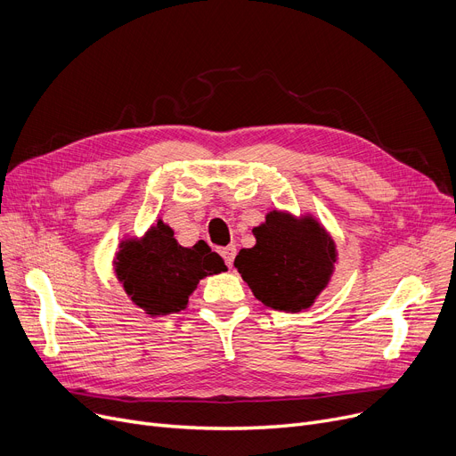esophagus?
<instances>
[{
    "mask_svg": "<svg viewBox=\"0 0 456 456\" xmlns=\"http://www.w3.org/2000/svg\"><path fill=\"white\" fill-rule=\"evenodd\" d=\"M220 253H222V256H224V260H225V265L231 268L232 262H234V256H236V248H234V246H227V248H224Z\"/></svg>",
    "mask_w": 456,
    "mask_h": 456,
    "instance_id": "34e87169",
    "label": "esophagus"
}]
</instances>
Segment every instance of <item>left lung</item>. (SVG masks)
I'll list each match as a JSON object with an SVG mask.
<instances>
[{
	"mask_svg": "<svg viewBox=\"0 0 456 456\" xmlns=\"http://www.w3.org/2000/svg\"><path fill=\"white\" fill-rule=\"evenodd\" d=\"M253 234L255 246L234 258L253 296L282 313L313 306L338 265L337 244L322 222L310 212L294 216L273 208Z\"/></svg>",
	"mask_w": 456,
	"mask_h": 456,
	"instance_id": "left-lung-1",
	"label": "left lung"
}]
</instances>
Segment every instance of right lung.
I'll list each match as a JSON object with an SVG mask.
<instances>
[{"label":"right lung","instance_id":"1","mask_svg":"<svg viewBox=\"0 0 456 456\" xmlns=\"http://www.w3.org/2000/svg\"><path fill=\"white\" fill-rule=\"evenodd\" d=\"M112 268L127 297L151 318L181 313L201 279L227 270L205 242L183 248L160 218L140 238L118 244Z\"/></svg>","mask_w":456,"mask_h":456}]
</instances>
